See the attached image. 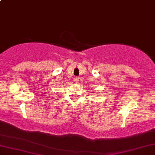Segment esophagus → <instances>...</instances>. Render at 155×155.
<instances>
[{
    "instance_id": "obj_1",
    "label": "esophagus",
    "mask_w": 155,
    "mask_h": 155,
    "mask_svg": "<svg viewBox=\"0 0 155 155\" xmlns=\"http://www.w3.org/2000/svg\"><path fill=\"white\" fill-rule=\"evenodd\" d=\"M78 81H79V78H78V77H75L74 78V81L76 83H78Z\"/></svg>"
}]
</instances>
